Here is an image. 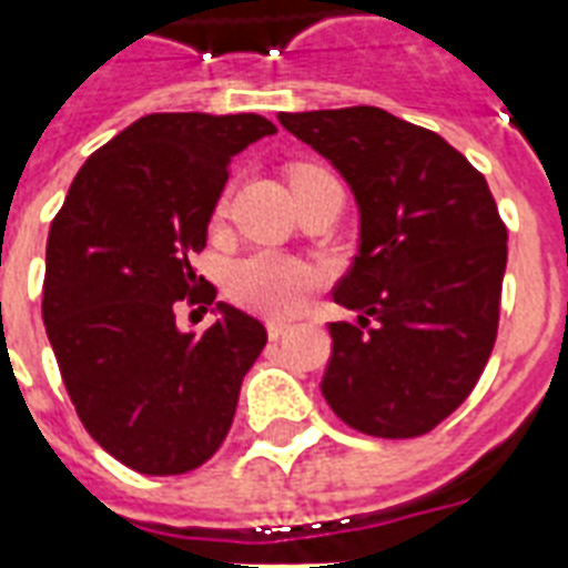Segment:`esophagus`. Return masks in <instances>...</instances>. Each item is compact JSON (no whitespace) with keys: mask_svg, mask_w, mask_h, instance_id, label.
<instances>
[{"mask_svg":"<svg viewBox=\"0 0 568 568\" xmlns=\"http://www.w3.org/2000/svg\"><path fill=\"white\" fill-rule=\"evenodd\" d=\"M292 329V324H285V321H267V338H283L285 333Z\"/></svg>","mask_w":568,"mask_h":568,"instance_id":"esophagus-1","label":"esophagus"}]
</instances>
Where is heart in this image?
<instances>
[{
    "instance_id": "1",
    "label": "heart",
    "mask_w": 568,
    "mask_h": 568,
    "mask_svg": "<svg viewBox=\"0 0 568 568\" xmlns=\"http://www.w3.org/2000/svg\"><path fill=\"white\" fill-rule=\"evenodd\" d=\"M315 171V168H301ZM318 283V271L283 253H253L241 258L230 274V294L244 306L267 318H285L303 303L306 292Z\"/></svg>"
}]
</instances>
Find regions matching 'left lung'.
<instances>
[{
	"instance_id": "left-lung-1",
	"label": "left lung",
	"mask_w": 568,
	"mask_h": 568,
	"mask_svg": "<svg viewBox=\"0 0 568 568\" xmlns=\"http://www.w3.org/2000/svg\"><path fill=\"white\" fill-rule=\"evenodd\" d=\"M359 209V253L336 285L356 324H329L321 392L354 430L413 439L445 422L493 354L507 230L489 185L430 129L374 105L280 114Z\"/></svg>"
}]
</instances>
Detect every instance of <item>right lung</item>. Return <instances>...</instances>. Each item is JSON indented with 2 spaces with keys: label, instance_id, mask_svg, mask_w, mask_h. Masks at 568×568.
I'll use <instances>...</instances> for the list:
<instances>
[{
  "label": "right lung",
  "instance_id": "add662e5",
  "mask_svg": "<svg viewBox=\"0 0 568 568\" xmlns=\"http://www.w3.org/2000/svg\"><path fill=\"white\" fill-rule=\"evenodd\" d=\"M274 132L262 114H146L82 164L52 221L49 345L84 430L141 475H185L221 448L267 342L230 303L205 333L180 329L173 306L214 301L189 256L205 247L232 159Z\"/></svg>",
  "mask_w": 568,
  "mask_h": 568
}]
</instances>
